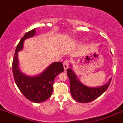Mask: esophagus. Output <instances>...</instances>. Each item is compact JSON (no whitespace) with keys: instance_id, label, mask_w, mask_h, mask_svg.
<instances>
[{"instance_id":"34e87169","label":"esophagus","mask_w":123,"mask_h":123,"mask_svg":"<svg viewBox=\"0 0 123 123\" xmlns=\"http://www.w3.org/2000/svg\"><path fill=\"white\" fill-rule=\"evenodd\" d=\"M69 64H70V61L68 60L64 61V62H63V67H64V70H66L68 68Z\"/></svg>"}]
</instances>
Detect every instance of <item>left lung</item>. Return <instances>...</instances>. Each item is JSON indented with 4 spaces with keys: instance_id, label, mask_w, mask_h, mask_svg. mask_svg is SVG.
Listing matches in <instances>:
<instances>
[{
    "instance_id": "1",
    "label": "left lung",
    "mask_w": 123,
    "mask_h": 123,
    "mask_svg": "<svg viewBox=\"0 0 123 123\" xmlns=\"http://www.w3.org/2000/svg\"><path fill=\"white\" fill-rule=\"evenodd\" d=\"M70 67L67 70V74L70 79V92L73 98L80 103H88L98 98L108 89L111 81L112 77L106 84L102 86H88L83 85L79 80L77 75L71 69V65H70Z\"/></svg>"
}]
</instances>
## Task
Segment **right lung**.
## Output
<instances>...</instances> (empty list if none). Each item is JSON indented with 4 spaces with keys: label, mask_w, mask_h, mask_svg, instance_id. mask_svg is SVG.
Masks as SVG:
<instances>
[{
    "label": "right lung",
    "mask_w": 123,
    "mask_h": 123,
    "mask_svg": "<svg viewBox=\"0 0 123 123\" xmlns=\"http://www.w3.org/2000/svg\"><path fill=\"white\" fill-rule=\"evenodd\" d=\"M35 33V29L26 33L17 46L13 58L12 71L15 83L24 96L34 103H41L51 96L55 78L64 71V67L61 62H53L40 74L34 76H27L20 71L18 59V52L23 49L24 41L33 37Z\"/></svg>",
    "instance_id": "1"
}]
</instances>
